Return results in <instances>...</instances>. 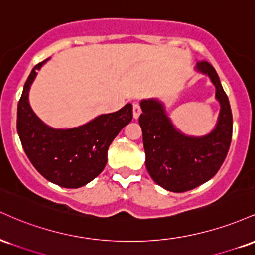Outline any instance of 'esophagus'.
<instances>
[{"label":"esophagus","instance_id":"obj_1","mask_svg":"<svg viewBox=\"0 0 255 255\" xmlns=\"http://www.w3.org/2000/svg\"><path fill=\"white\" fill-rule=\"evenodd\" d=\"M141 114V108H140L139 103H133V116L134 119H137Z\"/></svg>","mask_w":255,"mask_h":255}]
</instances>
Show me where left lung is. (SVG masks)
<instances>
[{
  "instance_id": "left-lung-1",
  "label": "left lung",
  "mask_w": 255,
  "mask_h": 255,
  "mask_svg": "<svg viewBox=\"0 0 255 255\" xmlns=\"http://www.w3.org/2000/svg\"><path fill=\"white\" fill-rule=\"evenodd\" d=\"M197 71L209 75L221 104L215 129L204 136H188L177 130L156 99L140 102L139 118L146 154V168L157 184L170 192L191 191L217 174L229 151L233 136V114L229 99L216 69L207 61Z\"/></svg>"
}]
</instances>
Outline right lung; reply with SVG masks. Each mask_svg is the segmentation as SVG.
<instances>
[{
    "mask_svg": "<svg viewBox=\"0 0 255 255\" xmlns=\"http://www.w3.org/2000/svg\"><path fill=\"white\" fill-rule=\"evenodd\" d=\"M48 60L36 64L26 80L17 104V134L26 156L42 176L64 188H79L103 171L110 144L133 119L131 104L77 128L49 127L38 119L28 103V91L37 71Z\"/></svg>",
    "mask_w": 255,
    "mask_h": 255,
    "instance_id": "obj_1",
    "label": "right lung"
}]
</instances>
